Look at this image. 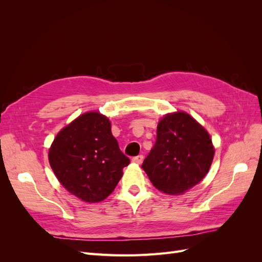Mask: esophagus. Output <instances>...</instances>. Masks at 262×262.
Instances as JSON below:
<instances>
[{"instance_id": "obj_1", "label": "esophagus", "mask_w": 262, "mask_h": 262, "mask_svg": "<svg viewBox=\"0 0 262 262\" xmlns=\"http://www.w3.org/2000/svg\"><path fill=\"white\" fill-rule=\"evenodd\" d=\"M143 160H144L143 155H139V156H136V157L132 158V163L140 165V164H142V162H143Z\"/></svg>"}]
</instances>
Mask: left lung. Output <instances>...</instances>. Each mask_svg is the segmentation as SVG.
Segmentation results:
<instances>
[{
	"mask_svg": "<svg viewBox=\"0 0 262 262\" xmlns=\"http://www.w3.org/2000/svg\"><path fill=\"white\" fill-rule=\"evenodd\" d=\"M214 153L203 125L186 112L170 113L158 122L155 145L142 168L160 191L182 194L205 177Z\"/></svg>",
	"mask_w": 262,
	"mask_h": 262,
	"instance_id": "8db88e82",
	"label": "left lung"
}]
</instances>
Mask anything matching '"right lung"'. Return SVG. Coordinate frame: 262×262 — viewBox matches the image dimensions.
Masks as SVG:
<instances>
[{"instance_id":"right-lung-1","label":"right lung","mask_w":262,"mask_h":262,"mask_svg":"<svg viewBox=\"0 0 262 262\" xmlns=\"http://www.w3.org/2000/svg\"><path fill=\"white\" fill-rule=\"evenodd\" d=\"M48 157L60 184L89 203L105 200L130 163L113 136L108 117L98 112L84 113L61 129Z\"/></svg>"}]
</instances>
